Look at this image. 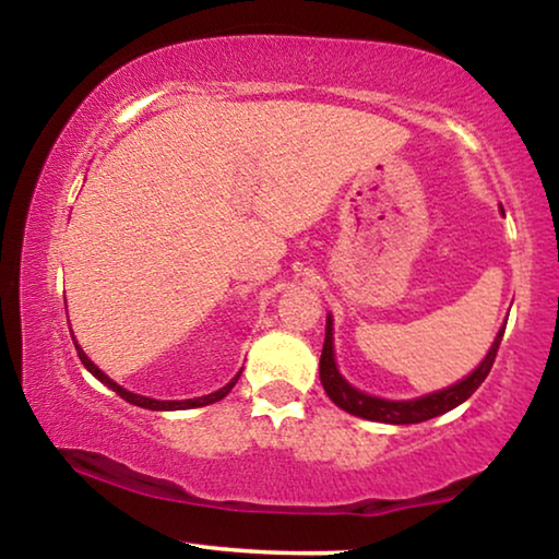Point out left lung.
<instances>
[{
  "mask_svg": "<svg viewBox=\"0 0 559 559\" xmlns=\"http://www.w3.org/2000/svg\"><path fill=\"white\" fill-rule=\"evenodd\" d=\"M503 331H507V323L499 328V333H496L488 354L480 358V364L468 373V377H463L461 381H455V384H450L445 389H438V392L412 396V400H386V396H373V394L361 392V389H356L346 377H343L338 364H335L333 316L328 312L325 343H323V354H320V384H323L325 394L331 396L335 407H341L343 412H348V415L354 417L371 419V423H384V425L425 423V419L440 417L445 415V412L455 409L457 404H463L480 384H484V379L488 377V371H491L493 366L496 350L501 346Z\"/></svg>",
  "mask_w": 559,
  "mask_h": 559,
  "instance_id": "8db88e82",
  "label": "left lung"
}]
</instances>
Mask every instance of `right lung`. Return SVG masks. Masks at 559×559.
I'll use <instances>...</instances> for the list:
<instances>
[{"instance_id":"right-lung-1","label":"right lung","mask_w":559,"mask_h":559,"mask_svg":"<svg viewBox=\"0 0 559 559\" xmlns=\"http://www.w3.org/2000/svg\"><path fill=\"white\" fill-rule=\"evenodd\" d=\"M71 325V323H68ZM73 335V333H71ZM73 346H75V354H79V358H81V364L86 366V371L88 373H94V377L102 381L104 386H109L111 392H117L121 400H127L129 404H134V407H142V409H155V412H175V409H195V407H205V404H213V402H218V400H224V396L231 392L234 389V384L236 381H239V377H241V371L236 373V377L228 381L226 386H221V389H216V392H211V394H203V396H193V400H152V396H142V394H134V392H129V389H124V386H119L117 381L114 379H109L106 377V373L98 369V366L91 361V358L86 356V350H83L81 346H79V341H75V335H73Z\"/></svg>"}]
</instances>
